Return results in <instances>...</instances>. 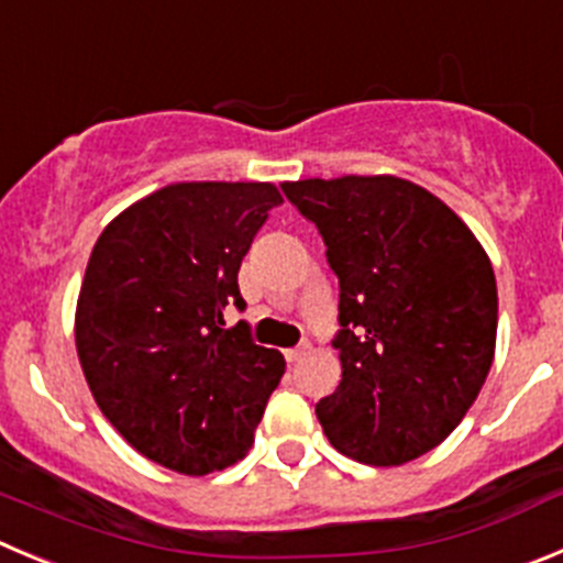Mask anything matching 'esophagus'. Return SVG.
<instances>
[{
	"mask_svg": "<svg viewBox=\"0 0 563 563\" xmlns=\"http://www.w3.org/2000/svg\"><path fill=\"white\" fill-rule=\"evenodd\" d=\"M308 350H311V346L299 344V346H294V350H286V353H283V355H286L288 364H297V361L302 358V355H308Z\"/></svg>",
	"mask_w": 563,
	"mask_h": 563,
	"instance_id": "34e87169",
	"label": "esophagus"
}]
</instances>
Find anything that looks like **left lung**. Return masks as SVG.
<instances>
[{
	"instance_id": "left-lung-1",
	"label": "left lung",
	"mask_w": 563,
	"mask_h": 563,
	"mask_svg": "<svg viewBox=\"0 0 563 563\" xmlns=\"http://www.w3.org/2000/svg\"><path fill=\"white\" fill-rule=\"evenodd\" d=\"M339 275L341 383L317 417L346 459L400 466L448 439L497 344L492 261L464 219L394 175L280 183Z\"/></svg>"
}]
</instances>
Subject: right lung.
I'll use <instances>...</instances> for the list:
<instances>
[{
  "label": "right lung",
  "instance_id": "add662e5",
  "mask_svg": "<svg viewBox=\"0 0 563 563\" xmlns=\"http://www.w3.org/2000/svg\"><path fill=\"white\" fill-rule=\"evenodd\" d=\"M283 197L275 183H172L124 208L93 244L75 311L99 411L144 459L208 475L244 459L286 372L252 344L239 269Z\"/></svg>",
  "mask_w": 563,
  "mask_h": 563
}]
</instances>
